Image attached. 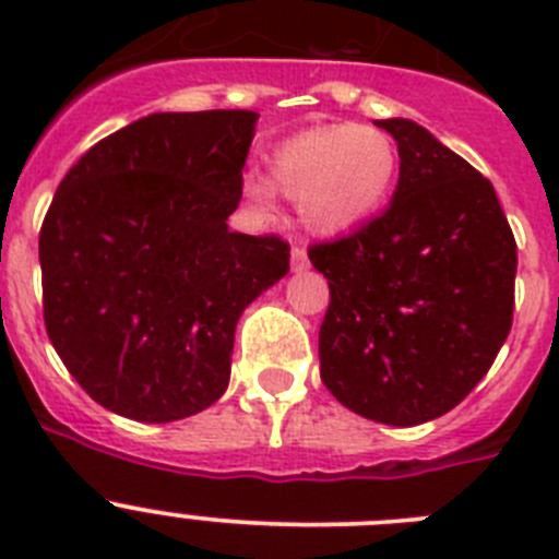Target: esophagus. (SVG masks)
I'll use <instances>...</instances> for the list:
<instances>
[{
  "label": "esophagus",
  "instance_id": "esophagus-1",
  "mask_svg": "<svg viewBox=\"0 0 559 559\" xmlns=\"http://www.w3.org/2000/svg\"><path fill=\"white\" fill-rule=\"evenodd\" d=\"M290 265H294V271L308 269V251H305L302 246H294V249H290Z\"/></svg>",
  "mask_w": 559,
  "mask_h": 559
}]
</instances>
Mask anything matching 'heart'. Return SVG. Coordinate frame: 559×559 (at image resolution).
<instances>
[{
	"label": "heart",
	"instance_id": "heart-1",
	"mask_svg": "<svg viewBox=\"0 0 559 559\" xmlns=\"http://www.w3.org/2000/svg\"><path fill=\"white\" fill-rule=\"evenodd\" d=\"M400 156L392 136L374 126H316L276 147L271 176H246L243 199L265 212L274 185L299 201L302 221L319 235H341L367 224L392 195Z\"/></svg>",
	"mask_w": 559,
	"mask_h": 559
}]
</instances>
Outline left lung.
Segmentation results:
<instances>
[{"label": "left lung", "mask_w": 559, "mask_h": 559, "mask_svg": "<svg viewBox=\"0 0 559 559\" xmlns=\"http://www.w3.org/2000/svg\"><path fill=\"white\" fill-rule=\"evenodd\" d=\"M378 128L400 153L392 204L308 249L330 285L319 360L341 406L419 426L456 408L510 335L518 246L476 167L417 122Z\"/></svg>", "instance_id": "left-lung-1"}]
</instances>
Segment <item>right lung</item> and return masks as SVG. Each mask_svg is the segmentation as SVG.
<instances>
[{"label":"right lung","mask_w":559,"mask_h":559,"mask_svg":"<svg viewBox=\"0 0 559 559\" xmlns=\"http://www.w3.org/2000/svg\"><path fill=\"white\" fill-rule=\"evenodd\" d=\"M260 114L162 111L88 147L38 235L44 324L88 397L140 423L229 386L246 305L288 274L280 235L229 231Z\"/></svg>","instance_id":"obj_1"}]
</instances>
